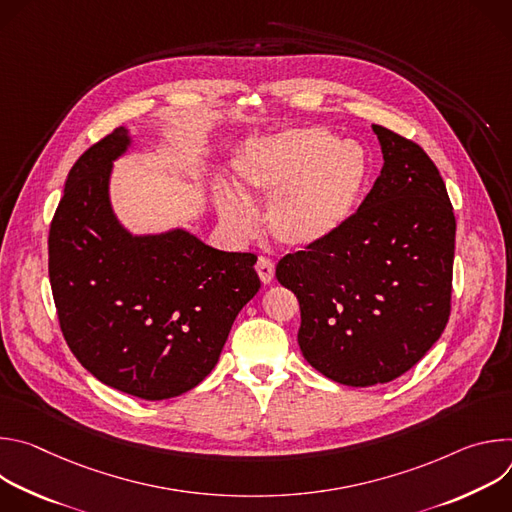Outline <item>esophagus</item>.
<instances>
[{
  "label": "esophagus",
  "instance_id": "34e87169",
  "mask_svg": "<svg viewBox=\"0 0 512 512\" xmlns=\"http://www.w3.org/2000/svg\"><path fill=\"white\" fill-rule=\"evenodd\" d=\"M255 269H257V275H259V279H261L263 283H271V281H273L275 265H273V261H271V259H267V257H259V259H257Z\"/></svg>",
  "mask_w": 512,
  "mask_h": 512
}]
</instances>
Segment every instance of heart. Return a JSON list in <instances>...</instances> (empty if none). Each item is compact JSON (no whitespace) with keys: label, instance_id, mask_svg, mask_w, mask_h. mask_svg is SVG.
Masks as SVG:
<instances>
[{"label":"heart","instance_id":"obj_1","mask_svg":"<svg viewBox=\"0 0 512 512\" xmlns=\"http://www.w3.org/2000/svg\"><path fill=\"white\" fill-rule=\"evenodd\" d=\"M243 192L216 188L225 227L247 237L257 229L249 200H267V229L289 249H310L340 233L354 216L371 164L356 141H340L324 127H294L253 141L239 156Z\"/></svg>","mask_w":512,"mask_h":512}]
</instances>
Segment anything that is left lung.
Returning a JSON list of instances; mask_svg holds the SVG:
<instances>
[{
    "label": "left lung",
    "instance_id": "1",
    "mask_svg": "<svg viewBox=\"0 0 512 512\" xmlns=\"http://www.w3.org/2000/svg\"><path fill=\"white\" fill-rule=\"evenodd\" d=\"M373 131L385 164L354 216L275 269L300 302L304 358L348 387L407 373L452 308L456 216L440 170L415 141L383 125Z\"/></svg>",
    "mask_w": 512,
    "mask_h": 512
}]
</instances>
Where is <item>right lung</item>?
<instances>
[{
  "instance_id": "1",
  "label": "right lung",
  "mask_w": 512,
  "mask_h": 512,
  "mask_svg": "<svg viewBox=\"0 0 512 512\" xmlns=\"http://www.w3.org/2000/svg\"><path fill=\"white\" fill-rule=\"evenodd\" d=\"M129 145L113 129L68 172L48 235V275L62 336L101 383L162 401L214 369L261 281L253 253H227L178 229L133 237L109 204L113 160Z\"/></svg>"
}]
</instances>
